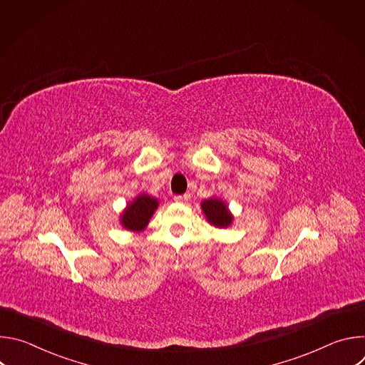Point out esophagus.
I'll list each match as a JSON object with an SVG mask.
<instances>
[{"label": "esophagus", "mask_w": 365, "mask_h": 365, "mask_svg": "<svg viewBox=\"0 0 365 365\" xmlns=\"http://www.w3.org/2000/svg\"><path fill=\"white\" fill-rule=\"evenodd\" d=\"M189 200V195H178V196H175V202H178V203H186Z\"/></svg>", "instance_id": "34e87169"}]
</instances>
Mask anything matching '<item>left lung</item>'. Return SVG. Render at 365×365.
<instances>
[{
	"label": "left lung",
	"instance_id": "8db88e82",
	"mask_svg": "<svg viewBox=\"0 0 365 365\" xmlns=\"http://www.w3.org/2000/svg\"><path fill=\"white\" fill-rule=\"evenodd\" d=\"M200 207H202V212H203L206 221L210 222L212 227H215V228L231 227V224L234 221V215L231 214L225 200H222L221 197H217V196L207 197V199L202 200Z\"/></svg>",
	"mask_w": 365,
	"mask_h": 365
}]
</instances>
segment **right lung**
<instances>
[{
    "instance_id": "obj_1",
    "label": "right lung",
    "mask_w": 365,
    "mask_h": 365,
    "mask_svg": "<svg viewBox=\"0 0 365 365\" xmlns=\"http://www.w3.org/2000/svg\"><path fill=\"white\" fill-rule=\"evenodd\" d=\"M159 207V199L147 193L137 195L127 203L120 215V224L123 228L131 232H141L147 228L153 214Z\"/></svg>"
}]
</instances>
